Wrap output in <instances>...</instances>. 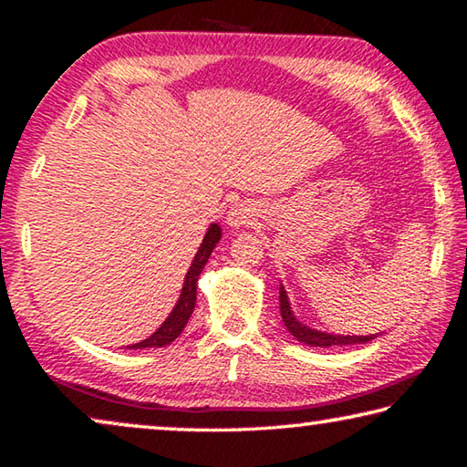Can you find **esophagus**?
<instances>
[{"mask_svg": "<svg viewBox=\"0 0 467 467\" xmlns=\"http://www.w3.org/2000/svg\"><path fill=\"white\" fill-rule=\"evenodd\" d=\"M253 218H255V214H253V208L249 203H234V208H231V212H228L226 223L233 228H241V226L251 224Z\"/></svg>", "mask_w": 467, "mask_h": 467, "instance_id": "esophagus-1", "label": "esophagus"}]
</instances>
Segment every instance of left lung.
Segmentation results:
<instances>
[{
  "instance_id": "1",
  "label": "left lung",
  "mask_w": 467,
  "mask_h": 467,
  "mask_svg": "<svg viewBox=\"0 0 467 467\" xmlns=\"http://www.w3.org/2000/svg\"><path fill=\"white\" fill-rule=\"evenodd\" d=\"M280 315L286 329L290 331V336H295L300 344L305 346H313V348H331V346H354V344H367L370 339L379 337V334H370V336H336V334H327V331H319L313 329L309 326H305L303 321H298V317L292 311L290 300L286 290L280 284Z\"/></svg>"
}]
</instances>
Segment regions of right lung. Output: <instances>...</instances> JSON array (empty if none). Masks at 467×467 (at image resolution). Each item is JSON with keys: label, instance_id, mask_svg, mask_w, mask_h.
<instances>
[{"label": "right lung", "instance_id": "1", "mask_svg": "<svg viewBox=\"0 0 467 467\" xmlns=\"http://www.w3.org/2000/svg\"><path fill=\"white\" fill-rule=\"evenodd\" d=\"M223 239V228H220L216 223L210 224L208 233H205L203 241L200 244V249H197L195 257L192 265H189V270L185 274V282H183V288H181V295L177 305L172 306V311L161 327H158L152 336L141 339L138 344H131L128 346L130 350H144V348H162V346H169L171 342H175V339L181 336V331L185 329L189 317H192V313L195 309V300H197V278H200L202 270L208 264V259L212 255V251H214L216 244Z\"/></svg>", "mask_w": 467, "mask_h": 467}]
</instances>
